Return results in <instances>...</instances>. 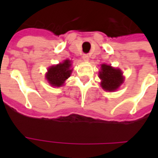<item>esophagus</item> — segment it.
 <instances>
[{
	"label": "esophagus",
	"instance_id": "34e87169",
	"mask_svg": "<svg viewBox=\"0 0 158 158\" xmlns=\"http://www.w3.org/2000/svg\"><path fill=\"white\" fill-rule=\"evenodd\" d=\"M89 56L88 55V54H84V55H83V60H84V61L88 62V61H89Z\"/></svg>",
	"mask_w": 158,
	"mask_h": 158
}]
</instances>
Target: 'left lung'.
<instances>
[{
  "label": "left lung",
  "mask_w": 158,
  "mask_h": 158,
  "mask_svg": "<svg viewBox=\"0 0 158 158\" xmlns=\"http://www.w3.org/2000/svg\"><path fill=\"white\" fill-rule=\"evenodd\" d=\"M101 79V85L103 89L107 91H114L119 88L123 83V76L122 71L118 69H114L110 65L102 64L99 72Z\"/></svg>",
  "instance_id": "left-lung-1"
}]
</instances>
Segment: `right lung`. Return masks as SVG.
I'll list each match as a JSON object with an SVG mask.
<instances>
[{"instance_id":"1","label":"right lung","mask_w":158,"mask_h":158,"mask_svg":"<svg viewBox=\"0 0 158 158\" xmlns=\"http://www.w3.org/2000/svg\"><path fill=\"white\" fill-rule=\"evenodd\" d=\"M71 61L67 59L57 65L52 66L47 70L45 78L52 86L60 87L65 83V80L69 79L72 70L71 69Z\"/></svg>"}]
</instances>
